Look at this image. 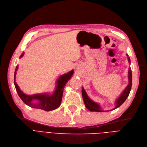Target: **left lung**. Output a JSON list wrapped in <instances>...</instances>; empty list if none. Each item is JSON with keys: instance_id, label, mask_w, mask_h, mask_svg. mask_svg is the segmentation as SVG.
I'll use <instances>...</instances> for the list:
<instances>
[{"instance_id": "obj_1", "label": "left lung", "mask_w": 147, "mask_h": 147, "mask_svg": "<svg viewBox=\"0 0 147 147\" xmlns=\"http://www.w3.org/2000/svg\"><path fill=\"white\" fill-rule=\"evenodd\" d=\"M129 63H130V59L129 57L128 56L127 54H126ZM128 79H129V84L127 86V87L125 88V89L123 90L122 94L120 95V96L117 99L116 101H115V107L112 110L116 109L117 108L119 107L123 102H124L127 98L128 97L130 92L131 90V88H132V70L129 68V71H128ZM82 96L83 99V101L87 109L90 111H96V112H104L101 109V107L98 103L95 102L94 101H92V100L88 96L86 91L84 90V88H82ZM110 111V110H109Z\"/></svg>"}]
</instances>
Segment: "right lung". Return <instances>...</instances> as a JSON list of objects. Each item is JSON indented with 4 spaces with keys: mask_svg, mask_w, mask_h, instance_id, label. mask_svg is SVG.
Returning <instances> with one entry per match:
<instances>
[{
    "mask_svg": "<svg viewBox=\"0 0 147 147\" xmlns=\"http://www.w3.org/2000/svg\"><path fill=\"white\" fill-rule=\"evenodd\" d=\"M24 52H22L20 58H22L24 55ZM18 67L17 66L15 68L14 73V84L15 89L17 90L18 95L22 101L24 102L28 106L33 108V109H41L45 111H52L59 107L61 103L62 98H63V90L64 86L68 80L70 79L72 77L74 71L72 69L69 72L61 76L58 80L57 81V84L56 89L54 91L53 93L51 95L48 94H34L33 95H28L25 94L21 91L20 89L18 84L15 82V78H16V74ZM34 100H37L36 103H33Z\"/></svg>",
    "mask_w": 147,
    "mask_h": 147,
    "instance_id": "1",
    "label": "right lung"
}]
</instances>
